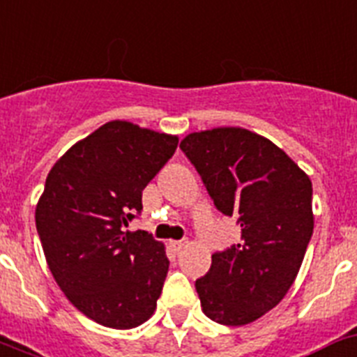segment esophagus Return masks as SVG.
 <instances>
[{"label":"esophagus","instance_id":"obj_1","mask_svg":"<svg viewBox=\"0 0 357 357\" xmlns=\"http://www.w3.org/2000/svg\"><path fill=\"white\" fill-rule=\"evenodd\" d=\"M185 243H187L185 239H172V241H169L170 248H172L174 252H179V250L185 247Z\"/></svg>","mask_w":357,"mask_h":357}]
</instances>
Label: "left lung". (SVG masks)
<instances>
[{"instance_id": "obj_1", "label": "left lung", "mask_w": 357, "mask_h": 357, "mask_svg": "<svg viewBox=\"0 0 357 357\" xmlns=\"http://www.w3.org/2000/svg\"><path fill=\"white\" fill-rule=\"evenodd\" d=\"M179 149L215 208L241 225V243L212 254L196 280L203 312L241 326L285 298L312 238V183L280 146L236 127L194 132Z\"/></svg>"}]
</instances>
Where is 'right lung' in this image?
<instances>
[{
	"label": "right lung",
	"instance_id": "1",
	"mask_svg": "<svg viewBox=\"0 0 357 357\" xmlns=\"http://www.w3.org/2000/svg\"><path fill=\"white\" fill-rule=\"evenodd\" d=\"M176 146V136L110 121L47 176L36 208L45 257L68 301L100 325L132 328L154 314L169 257L149 232L125 227Z\"/></svg>",
	"mask_w": 357,
	"mask_h": 357
}]
</instances>
